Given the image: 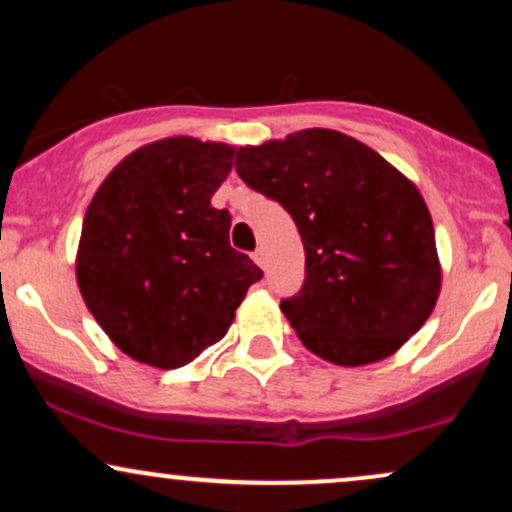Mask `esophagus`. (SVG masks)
<instances>
[{
  "mask_svg": "<svg viewBox=\"0 0 512 512\" xmlns=\"http://www.w3.org/2000/svg\"><path fill=\"white\" fill-rule=\"evenodd\" d=\"M252 260H255L264 269V267H267V252H264L262 248H257L255 252H252Z\"/></svg>",
  "mask_w": 512,
  "mask_h": 512,
  "instance_id": "esophagus-1",
  "label": "esophagus"
}]
</instances>
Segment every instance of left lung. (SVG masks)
<instances>
[{"label": "left lung", "mask_w": 512, "mask_h": 512, "mask_svg": "<svg viewBox=\"0 0 512 512\" xmlns=\"http://www.w3.org/2000/svg\"><path fill=\"white\" fill-rule=\"evenodd\" d=\"M236 170L296 221L305 281L281 310L313 354L366 366L421 330L436 308L440 264L414 182L334 129L240 146Z\"/></svg>", "instance_id": "8db88e82"}]
</instances>
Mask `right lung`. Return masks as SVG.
Here are the masks:
<instances>
[{
    "label": "right lung",
    "mask_w": 512,
    "mask_h": 512,
    "mask_svg": "<svg viewBox=\"0 0 512 512\" xmlns=\"http://www.w3.org/2000/svg\"><path fill=\"white\" fill-rule=\"evenodd\" d=\"M233 156L228 144L161 139L117 163L88 204L76 281L98 325L134 361H195L262 279L228 243V209L211 207Z\"/></svg>",
    "instance_id": "add662e5"
}]
</instances>
